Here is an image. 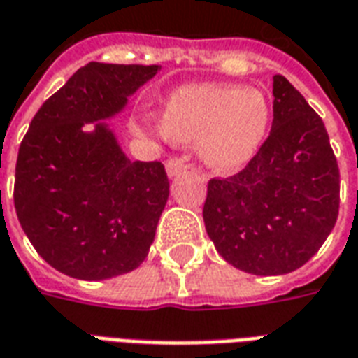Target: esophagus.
<instances>
[{
	"label": "esophagus",
	"instance_id": "obj_1",
	"mask_svg": "<svg viewBox=\"0 0 358 358\" xmlns=\"http://www.w3.org/2000/svg\"><path fill=\"white\" fill-rule=\"evenodd\" d=\"M167 174L169 176H178L180 173H184L185 169H187V159L185 157H171V159L167 161Z\"/></svg>",
	"mask_w": 358,
	"mask_h": 358
}]
</instances>
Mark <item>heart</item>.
Returning a JSON list of instances; mask_svg holds the SVG:
<instances>
[{"instance_id": "1", "label": "heart", "mask_w": 358, "mask_h": 358, "mask_svg": "<svg viewBox=\"0 0 358 358\" xmlns=\"http://www.w3.org/2000/svg\"><path fill=\"white\" fill-rule=\"evenodd\" d=\"M270 125V105L255 90L193 84L165 103L163 131L182 143L199 141L201 157L214 169H236L257 154Z\"/></svg>"}]
</instances>
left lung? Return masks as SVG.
<instances>
[{"label":"left lung","instance_id":"left-lung-1","mask_svg":"<svg viewBox=\"0 0 358 358\" xmlns=\"http://www.w3.org/2000/svg\"><path fill=\"white\" fill-rule=\"evenodd\" d=\"M274 120L240 173L208 182L203 217L234 268L280 276L306 264L334 229L340 169L323 120L299 90L274 75Z\"/></svg>","mask_w":358,"mask_h":358}]
</instances>
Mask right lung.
<instances>
[{
	"label": "right lung",
	"instance_id": "right-lung-1",
	"mask_svg": "<svg viewBox=\"0 0 358 358\" xmlns=\"http://www.w3.org/2000/svg\"><path fill=\"white\" fill-rule=\"evenodd\" d=\"M159 65L90 62L43 103L22 138L15 208L46 263L76 280H108L143 263L169 199L161 161H129L105 124Z\"/></svg>",
	"mask_w": 358,
	"mask_h": 358
}]
</instances>
